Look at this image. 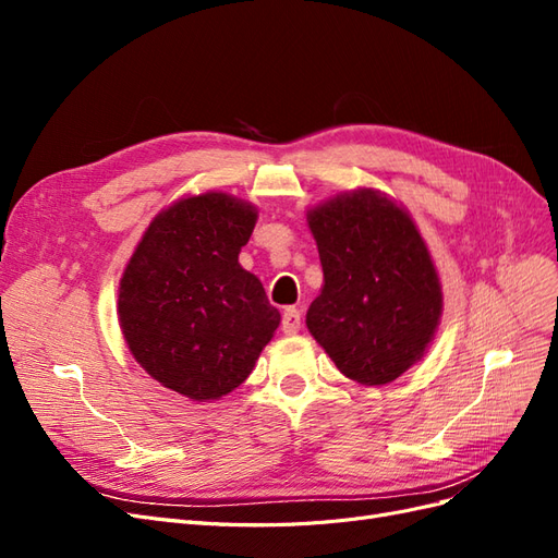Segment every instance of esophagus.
<instances>
[{
    "label": "esophagus",
    "instance_id": "1",
    "mask_svg": "<svg viewBox=\"0 0 558 558\" xmlns=\"http://www.w3.org/2000/svg\"><path fill=\"white\" fill-rule=\"evenodd\" d=\"M300 324H302L300 312L295 307H286L283 314H281V328H283V332H289V335L298 332Z\"/></svg>",
    "mask_w": 558,
    "mask_h": 558
}]
</instances>
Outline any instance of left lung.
I'll return each mask as SVG.
<instances>
[{
  "label": "left lung",
  "mask_w": 558,
  "mask_h": 558,
  "mask_svg": "<svg viewBox=\"0 0 558 558\" xmlns=\"http://www.w3.org/2000/svg\"><path fill=\"white\" fill-rule=\"evenodd\" d=\"M324 289L307 328L340 373L381 386L424 359L442 316V286L412 216L373 189L307 211Z\"/></svg>",
  "instance_id": "1"
}]
</instances>
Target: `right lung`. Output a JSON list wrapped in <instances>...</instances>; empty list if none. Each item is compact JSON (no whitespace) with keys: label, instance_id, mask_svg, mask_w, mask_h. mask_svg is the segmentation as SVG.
Listing matches in <instances>:
<instances>
[{"label":"right lung","instance_id":"1","mask_svg":"<svg viewBox=\"0 0 558 558\" xmlns=\"http://www.w3.org/2000/svg\"><path fill=\"white\" fill-rule=\"evenodd\" d=\"M258 221L228 193L181 197L134 248L118 320L137 361L165 388L209 402L234 391L279 328L263 283L240 265Z\"/></svg>","mask_w":558,"mask_h":558}]
</instances>
